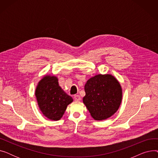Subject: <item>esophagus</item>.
<instances>
[{"label":"esophagus","instance_id":"esophagus-1","mask_svg":"<svg viewBox=\"0 0 158 158\" xmlns=\"http://www.w3.org/2000/svg\"><path fill=\"white\" fill-rule=\"evenodd\" d=\"M73 98L76 101H81V99L80 95H75L74 97H73Z\"/></svg>","mask_w":158,"mask_h":158}]
</instances>
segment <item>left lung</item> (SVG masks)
<instances>
[{
	"mask_svg": "<svg viewBox=\"0 0 158 158\" xmlns=\"http://www.w3.org/2000/svg\"><path fill=\"white\" fill-rule=\"evenodd\" d=\"M83 103L96 120L110 118L118 110L122 98V87L110 74L91 77L85 86Z\"/></svg>",
	"mask_w": 158,
	"mask_h": 158,
	"instance_id": "1",
	"label": "left lung"
}]
</instances>
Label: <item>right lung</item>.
<instances>
[{"label":"right lung","mask_w":158,"mask_h":158,"mask_svg":"<svg viewBox=\"0 0 158 158\" xmlns=\"http://www.w3.org/2000/svg\"><path fill=\"white\" fill-rule=\"evenodd\" d=\"M39 108L50 120L57 121L61 118L67 106L73 98L66 94L54 76H45L38 83L35 91Z\"/></svg>","instance_id":"right-lung-1"}]
</instances>
